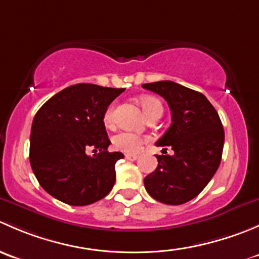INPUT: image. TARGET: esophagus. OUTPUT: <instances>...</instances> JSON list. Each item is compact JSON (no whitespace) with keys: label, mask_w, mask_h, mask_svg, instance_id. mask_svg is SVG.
<instances>
[{"label":"esophagus","mask_w":259,"mask_h":259,"mask_svg":"<svg viewBox=\"0 0 259 259\" xmlns=\"http://www.w3.org/2000/svg\"><path fill=\"white\" fill-rule=\"evenodd\" d=\"M125 158L127 159V160H137L138 158H139V155H138V154H130V153H127V154H125Z\"/></svg>","instance_id":"esophagus-1"}]
</instances>
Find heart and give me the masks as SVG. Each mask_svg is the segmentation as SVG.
<instances>
[{
  "label": "heart",
  "instance_id": "1",
  "mask_svg": "<svg viewBox=\"0 0 259 259\" xmlns=\"http://www.w3.org/2000/svg\"><path fill=\"white\" fill-rule=\"evenodd\" d=\"M142 103V108L144 110L146 116L151 115L155 111L161 110L163 111V105L160 101L154 96H144L140 100ZM114 113H115V106L110 105L104 113V124L105 126L111 127L114 125ZM146 142V139L142 135L137 134V133L132 132H120L113 138V145L115 149L121 151H127V153H134L138 151L142 145Z\"/></svg>",
  "mask_w": 259,
  "mask_h": 259
}]
</instances>
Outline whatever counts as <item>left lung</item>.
<instances>
[{
	"instance_id": "1",
	"label": "left lung",
	"mask_w": 259,
	"mask_h": 259,
	"mask_svg": "<svg viewBox=\"0 0 259 259\" xmlns=\"http://www.w3.org/2000/svg\"><path fill=\"white\" fill-rule=\"evenodd\" d=\"M143 88L168 103L171 125L155 144L174 150V155L156 156L158 166L145 177V189L164 204H183L197 197L215 174L223 153V125L202 93L174 81L144 83Z\"/></svg>"
}]
</instances>
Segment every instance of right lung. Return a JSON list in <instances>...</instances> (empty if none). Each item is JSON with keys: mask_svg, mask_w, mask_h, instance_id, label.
<instances>
[{"mask_svg": "<svg viewBox=\"0 0 259 259\" xmlns=\"http://www.w3.org/2000/svg\"><path fill=\"white\" fill-rule=\"evenodd\" d=\"M124 89L76 83L49 99L33 117L30 163L41 187L69 205L103 199L115 184V163L122 153L111 144L104 113ZM97 154L89 157L85 149Z\"/></svg>", "mask_w": 259, "mask_h": 259, "instance_id": "add662e5", "label": "right lung"}]
</instances>
